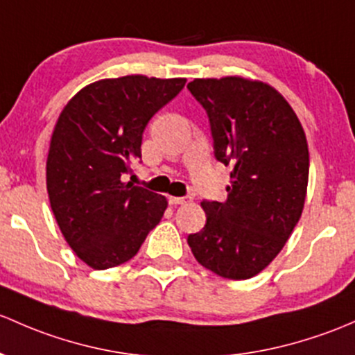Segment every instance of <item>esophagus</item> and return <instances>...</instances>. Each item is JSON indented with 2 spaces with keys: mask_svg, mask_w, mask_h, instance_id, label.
Returning <instances> with one entry per match:
<instances>
[{
  "mask_svg": "<svg viewBox=\"0 0 355 355\" xmlns=\"http://www.w3.org/2000/svg\"><path fill=\"white\" fill-rule=\"evenodd\" d=\"M168 202L171 206H182V204H189L190 199L189 197H168Z\"/></svg>",
  "mask_w": 355,
  "mask_h": 355,
  "instance_id": "1",
  "label": "esophagus"
}]
</instances>
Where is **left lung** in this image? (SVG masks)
Returning <instances> with one entry per match:
<instances>
[{"label":"left lung","instance_id":"8db88e82","mask_svg":"<svg viewBox=\"0 0 355 355\" xmlns=\"http://www.w3.org/2000/svg\"><path fill=\"white\" fill-rule=\"evenodd\" d=\"M214 155L233 165L227 200H202L207 221L189 234L202 267L233 281L260 274L284 248L304 207L309 153L300 119L274 87L243 76L196 78Z\"/></svg>","mask_w":355,"mask_h":355}]
</instances>
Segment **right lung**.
<instances>
[{"label": "right lung", "mask_w": 355, "mask_h": 355, "mask_svg": "<svg viewBox=\"0 0 355 355\" xmlns=\"http://www.w3.org/2000/svg\"><path fill=\"white\" fill-rule=\"evenodd\" d=\"M185 81L144 74L93 81L55 121L46 163L51 209L78 259L95 270L132 259L162 221L166 197L122 177L141 158L149 119Z\"/></svg>", "instance_id": "1"}]
</instances>
